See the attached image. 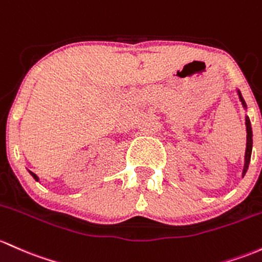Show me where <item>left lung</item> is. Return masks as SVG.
<instances>
[{"mask_svg":"<svg viewBox=\"0 0 262 262\" xmlns=\"http://www.w3.org/2000/svg\"><path fill=\"white\" fill-rule=\"evenodd\" d=\"M240 99H241V102H243V104L245 105V102H244L243 97H241V96H240ZM246 132H248V137H246V140H248V143H246V153H245V166H244L243 177H244V175H245L246 170H248V168H249L250 158H251V148H252V130H251V123H250V119H249V117H246Z\"/></svg>","mask_w":262,"mask_h":262,"instance_id":"obj_1","label":"left lung"}]
</instances>
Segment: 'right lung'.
<instances>
[{
	"instance_id": "obj_1",
	"label": "right lung",
	"mask_w": 262,
	"mask_h": 262,
	"mask_svg": "<svg viewBox=\"0 0 262 262\" xmlns=\"http://www.w3.org/2000/svg\"><path fill=\"white\" fill-rule=\"evenodd\" d=\"M30 173H31V174H32V177L34 178V179H36V180H38V178H37V175H36V174H33V173H32V171H30Z\"/></svg>"
}]
</instances>
